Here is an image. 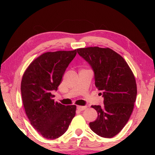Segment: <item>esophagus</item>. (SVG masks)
Segmentation results:
<instances>
[{"label":"esophagus","mask_w":155,"mask_h":155,"mask_svg":"<svg viewBox=\"0 0 155 155\" xmlns=\"http://www.w3.org/2000/svg\"><path fill=\"white\" fill-rule=\"evenodd\" d=\"M77 108L78 111H83V110H85L86 108H87V107L86 106H78Z\"/></svg>","instance_id":"1"}]
</instances>
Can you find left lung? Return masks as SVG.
I'll list each match as a JSON object with an SVG mask.
<instances>
[{
  "instance_id": "1",
  "label": "left lung",
  "mask_w": 155,
  "mask_h": 155,
  "mask_svg": "<svg viewBox=\"0 0 155 155\" xmlns=\"http://www.w3.org/2000/svg\"><path fill=\"white\" fill-rule=\"evenodd\" d=\"M77 52L90 65L95 85L104 98V106L92 105L98 117L90 122L94 133L111 138L120 132L130 118L137 96L134 75L122 56L109 48L88 47Z\"/></svg>"
}]
</instances>
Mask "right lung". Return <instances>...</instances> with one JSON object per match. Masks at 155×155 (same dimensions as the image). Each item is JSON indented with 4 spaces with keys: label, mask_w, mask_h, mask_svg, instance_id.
Returning <instances> with one entry per match:
<instances>
[{
    "label": "right lung",
    "mask_w": 155,
    "mask_h": 155,
    "mask_svg": "<svg viewBox=\"0 0 155 155\" xmlns=\"http://www.w3.org/2000/svg\"><path fill=\"white\" fill-rule=\"evenodd\" d=\"M76 54L77 50L46 52L31 63L22 77L21 94L26 114L33 127L48 140L64 135L76 114L77 106L55 103L52 94Z\"/></svg>",
    "instance_id": "1"
}]
</instances>
